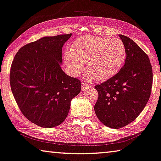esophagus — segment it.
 I'll return each instance as SVG.
<instances>
[{
    "instance_id": "34e87169",
    "label": "esophagus",
    "mask_w": 161,
    "mask_h": 161,
    "mask_svg": "<svg viewBox=\"0 0 161 161\" xmlns=\"http://www.w3.org/2000/svg\"><path fill=\"white\" fill-rule=\"evenodd\" d=\"M89 86H90V85H89L88 83H85V82H83L82 86H81V87H82V90H86V88H89Z\"/></svg>"
}]
</instances>
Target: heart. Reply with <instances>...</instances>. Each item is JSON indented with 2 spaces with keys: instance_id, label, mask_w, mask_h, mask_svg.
Masks as SVG:
<instances>
[{
  "instance_id": "heart-1",
  "label": "heart",
  "mask_w": 161,
  "mask_h": 161,
  "mask_svg": "<svg viewBox=\"0 0 161 161\" xmlns=\"http://www.w3.org/2000/svg\"><path fill=\"white\" fill-rule=\"evenodd\" d=\"M126 49L119 38L84 36L74 41L65 51L64 61L71 74L78 75L87 61L91 77L104 80L114 75L123 66Z\"/></svg>"
}]
</instances>
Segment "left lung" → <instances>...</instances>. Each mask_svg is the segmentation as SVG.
Returning a JSON list of instances; mask_svg holds the SVG:
<instances>
[{"mask_svg": "<svg viewBox=\"0 0 161 161\" xmlns=\"http://www.w3.org/2000/svg\"><path fill=\"white\" fill-rule=\"evenodd\" d=\"M126 49L125 64L108 80L96 85L98 98L94 106L100 121L117 129L140 115L148 101L153 70L147 55L128 37L119 35Z\"/></svg>", "mask_w": 161, "mask_h": 161, "instance_id": "1", "label": "left lung"}]
</instances>
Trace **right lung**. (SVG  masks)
Here are the masks:
<instances>
[{
    "instance_id": "obj_1",
    "label": "right lung",
    "mask_w": 161,
    "mask_h": 161,
    "mask_svg": "<svg viewBox=\"0 0 161 161\" xmlns=\"http://www.w3.org/2000/svg\"><path fill=\"white\" fill-rule=\"evenodd\" d=\"M72 34L43 37L19 49L13 60L10 83L21 113L41 127L65 120L81 83L63 72L62 48Z\"/></svg>"
}]
</instances>
